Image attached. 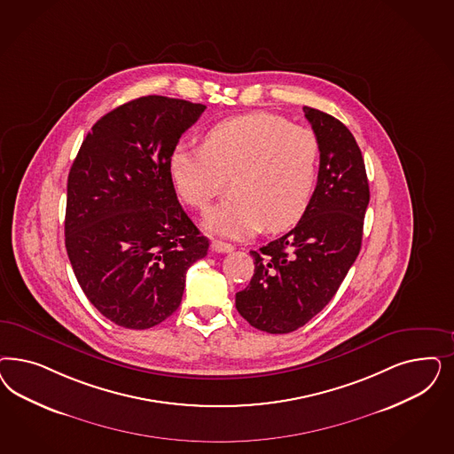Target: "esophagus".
Instances as JSON below:
<instances>
[{
  "instance_id": "34e87169",
  "label": "esophagus",
  "mask_w": 454,
  "mask_h": 454,
  "mask_svg": "<svg viewBox=\"0 0 454 454\" xmlns=\"http://www.w3.org/2000/svg\"><path fill=\"white\" fill-rule=\"evenodd\" d=\"M210 249L217 254H227V252H232L234 246L232 244H227V242H222V240H212L210 244Z\"/></svg>"
}]
</instances>
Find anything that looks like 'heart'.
<instances>
[{"label":"heart","instance_id":"1","mask_svg":"<svg viewBox=\"0 0 454 454\" xmlns=\"http://www.w3.org/2000/svg\"><path fill=\"white\" fill-rule=\"evenodd\" d=\"M319 161L316 133L278 115L255 112L214 125L202 145L176 144L168 170L180 199L197 210H205L232 178L234 199L205 215V229L247 237L263 227L286 231L304 217Z\"/></svg>","mask_w":454,"mask_h":454}]
</instances>
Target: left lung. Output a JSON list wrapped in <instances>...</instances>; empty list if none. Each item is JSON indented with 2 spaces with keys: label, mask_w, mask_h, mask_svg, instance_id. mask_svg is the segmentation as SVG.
<instances>
[{
  "label": "left lung",
  "mask_w": 454,
  "mask_h": 454,
  "mask_svg": "<svg viewBox=\"0 0 454 454\" xmlns=\"http://www.w3.org/2000/svg\"><path fill=\"white\" fill-rule=\"evenodd\" d=\"M319 138L321 163L308 212L287 234L254 257L250 284L235 294V308L252 327L287 334L317 316L334 297L363 242L369 182L361 148L349 129L304 106Z\"/></svg>",
  "instance_id": "obj_1"
}]
</instances>
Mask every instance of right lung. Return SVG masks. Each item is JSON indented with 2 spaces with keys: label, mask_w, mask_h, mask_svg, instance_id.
<instances>
[{
  "label": "right lung",
  "mask_w": 454,
  "mask_h": 454,
  "mask_svg": "<svg viewBox=\"0 0 454 454\" xmlns=\"http://www.w3.org/2000/svg\"><path fill=\"white\" fill-rule=\"evenodd\" d=\"M205 105L148 95L103 115L68 174L65 246L88 301L127 329L176 312L208 239L178 204L168 160Z\"/></svg>",
  "instance_id": "add662e5"
}]
</instances>
